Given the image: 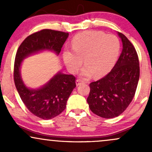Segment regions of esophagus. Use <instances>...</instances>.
Here are the masks:
<instances>
[{"mask_svg": "<svg viewBox=\"0 0 152 152\" xmlns=\"http://www.w3.org/2000/svg\"><path fill=\"white\" fill-rule=\"evenodd\" d=\"M86 83V82L85 81H83V79H81V78H78V79H76V86H79V85H81V83Z\"/></svg>", "mask_w": 152, "mask_h": 152, "instance_id": "1", "label": "esophagus"}]
</instances>
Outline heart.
Instances as JSON below:
<instances>
[{"instance_id":"obj_1","label":"heart","mask_w":152,"mask_h":152,"mask_svg":"<svg viewBox=\"0 0 152 152\" xmlns=\"http://www.w3.org/2000/svg\"><path fill=\"white\" fill-rule=\"evenodd\" d=\"M71 48H66L63 58L68 70L76 74L83 63L82 76L102 77L114 66L120 50L119 41L114 35L102 31H87L73 38Z\"/></svg>"}]
</instances>
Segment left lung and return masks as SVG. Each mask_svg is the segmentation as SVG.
<instances>
[{"label": "left lung", "instance_id": "1", "mask_svg": "<svg viewBox=\"0 0 152 152\" xmlns=\"http://www.w3.org/2000/svg\"><path fill=\"white\" fill-rule=\"evenodd\" d=\"M123 49L111 71L100 80L89 84L87 102L91 111L105 118L122 114L133 99L139 78V62L135 48L121 33Z\"/></svg>", "mask_w": 152, "mask_h": 152}]
</instances>
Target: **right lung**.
I'll return each mask as SVG.
<instances>
[{"label":"right lung","instance_id":"add662e5","mask_svg":"<svg viewBox=\"0 0 152 152\" xmlns=\"http://www.w3.org/2000/svg\"><path fill=\"white\" fill-rule=\"evenodd\" d=\"M68 37V33L43 29L28 36L15 55L13 78L16 89L27 109L43 119L56 117L66 109L68 99L76 87V78L58 72L41 88H29L20 76L21 63L26 57L45 50L58 55Z\"/></svg>","mask_w":152,"mask_h":152}]
</instances>
